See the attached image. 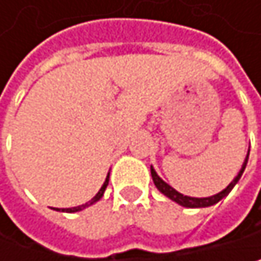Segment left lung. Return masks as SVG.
<instances>
[{
    "label": "left lung",
    "mask_w": 261,
    "mask_h": 261,
    "mask_svg": "<svg viewBox=\"0 0 261 261\" xmlns=\"http://www.w3.org/2000/svg\"><path fill=\"white\" fill-rule=\"evenodd\" d=\"M247 160H249V152H247V155H246V160H244V163H243V166H241V169H240L238 175L232 180V183H230L225 189H222L221 193H218V194H215V196H210V197H189V196H183L181 193L177 191V189H174L170 185H167V183L156 174V170L153 169V166H150V172H152V178H153L155 186L158 188V191H160L161 194H164L166 197H169L170 200H174V202H177L178 205L186 206V208H205V206H212V205L218 203L219 200H222L230 191H232L233 186L238 183V180L241 178V175H243V172H244L246 164H247Z\"/></svg>",
    "instance_id": "8db88e82"
}]
</instances>
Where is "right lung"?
<instances>
[{"instance_id": "right-lung-1", "label": "right lung", "mask_w": 261, "mask_h": 261, "mask_svg": "<svg viewBox=\"0 0 261 261\" xmlns=\"http://www.w3.org/2000/svg\"><path fill=\"white\" fill-rule=\"evenodd\" d=\"M108 181H109V175L106 177V180H105V183H103V186L100 188V191L89 200V202H86V203H83V205H80V206H73V208H55V210H58V212H64V213H76V212H81V210H84V208H87V206H91V205H94L95 202H98L101 197H103V194H105V189H106V186H108Z\"/></svg>"}]
</instances>
